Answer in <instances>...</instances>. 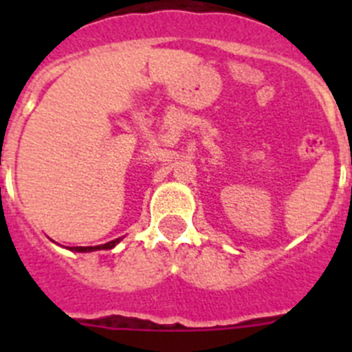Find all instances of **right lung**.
Returning a JSON list of instances; mask_svg holds the SVG:
<instances>
[{
	"label": "right lung",
	"instance_id": "right-lung-1",
	"mask_svg": "<svg viewBox=\"0 0 352 352\" xmlns=\"http://www.w3.org/2000/svg\"><path fill=\"white\" fill-rule=\"evenodd\" d=\"M120 239H113V241H109L105 245H98V247H74L76 252H93V250H109V248H113L114 245L118 243Z\"/></svg>",
	"mask_w": 352,
	"mask_h": 352
}]
</instances>
